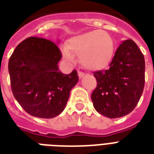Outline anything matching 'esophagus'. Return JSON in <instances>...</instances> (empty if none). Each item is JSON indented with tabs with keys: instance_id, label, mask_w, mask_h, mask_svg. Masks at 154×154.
Here are the masks:
<instances>
[{
	"instance_id": "34e87169",
	"label": "esophagus",
	"mask_w": 154,
	"mask_h": 154,
	"mask_svg": "<svg viewBox=\"0 0 154 154\" xmlns=\"http://www.w3.org/2000/svg\"><path fill=\"white\" fill-rule=\"evenodd\" d=\"M85 76V73L84 72H78V77H79V78L81 79V78H82V77H84Z\"/></svg>"
}]
</instances>
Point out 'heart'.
I'll return each instance as SVG.
<instances>
[{
	"label": "heart",
	"instance_id": "1",
	"mask_svg": "<svg viewBox=\"0 0 154 154\" xmlns=\"http://www.w3.org/2000/svg\"><path fill=\"white\" fill-rule=\"evenodd\" d=\"M114 53V42L109 33L103 30L90 31L69 39L62 50L63 57L73 62L79 56L80 62L90 70L104 69L109 65Z\"/></svg>",
	"mask_w": 154,
	"mask_h": 154
}]
</instances>
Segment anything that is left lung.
Segmentation results:
<instances>
[{
  "mask_svg": "<svg viewBox=\"0 0 154 154\" xmlns=\"http://www.w3.org/2000/svg\"><path fill=\"white\" fill-rule=\"evenodd\" d=\"M97 85L91 99L97 112L109 118L129 114L141 98L145 85V58L131 39L117 48L105 71L94 72Z\"/></svg>",
  "mask_w": 154,
  "mask_h": 154,
  "instance_id": "8db88e82",
  "label": "left lung"
}]
</instances>
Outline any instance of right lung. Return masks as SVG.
<instances>
[{
	"label": "right lung",
	"instance_id": "add662e5",
	"mask_svg": "<svg viewBox=\"0 0 154 154\" xmlns=\"http://www.w3.org/2000/svg\"><path fill=\"white\" fill-rule=\"evenodd\" d=\"M61 53L55 43L41 37L20 42L8 60L11 89L29 114L53 118L65 109L71 89L78 82L76 70H58Z\"/></svg>",
	"mask_w": 154,
	"mask_h": 154
}]
</instances>
